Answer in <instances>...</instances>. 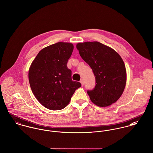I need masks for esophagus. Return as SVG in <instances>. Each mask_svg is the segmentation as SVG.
Wrapping results in <instances>:
<instances>
[{"instance_id":"esophagus-1","label":"esophagus","mask_w":153,"mask_h":153,"mask_svg":"<svg viewBox=\"0 0 153 153\" xmlns=\"http://www.w3.org/2000/svg\"><path fill=\"white\" fill-rule=\"evenodd\" d=\"M80 82H81V85H82V86H83L84 85V80L83 79H81V81H80Z\"/></svg>"}]
</instances>
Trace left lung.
Masks as SVG:
<instances>
[{
	"mask_svg": "<svg viewBox=\"0 0 153 153\" xmlns=\"http://www.w3.org/2000/svg\"><path fill=\"white\" fill-rule=\"evenodd\" d=\"M81 58L91 67L95 76V86L87 93L95 105L105 107L115 102L126 84L125 64L113 49L98 42L76 45Z\"/></svg>",
	"mask_w": 153,
	"mask_h": 153,
	"instance_id": "1",
	"label": "left lung"
}]
</instances>
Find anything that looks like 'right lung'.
Returning a JSON list of instances; mask_svg holds the SVG:
<instances>
[{
  "mask_svg": "<svg viewBox=\"0 0 153 153\" xmlns=\"http://www.w3.org/2000/svg\"><path fill=\"white\" fill-rule=\"evenodd\" d=\"M74 46L58 42L42 49L29 71L31 89L38 101L51 110L64 108L80 82L72 80V71L67 67Z\"/></svg>",
  "mask_w": 153,
  "mask_h": 153,
  "instance_id": "1",
  "label": "right lung"
}]
</instances>
